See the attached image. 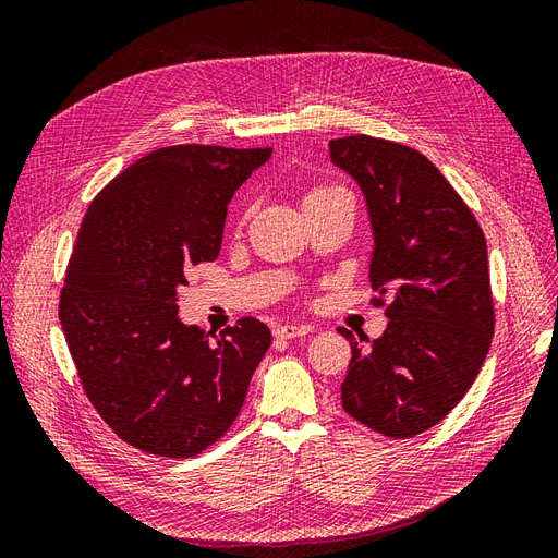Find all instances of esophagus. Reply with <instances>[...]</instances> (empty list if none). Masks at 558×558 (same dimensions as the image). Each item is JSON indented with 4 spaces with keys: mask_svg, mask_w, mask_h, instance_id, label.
<instances>
[{
    "mask_svg": "<svg viewBox=\"0 0 558 558\" xmlns=\"http://www.w3.org/2000/svg\"><path fill=\"white\" fill-rule=\"evenodd\" d=\"M312 328L305 326V324H286V326H279L275 330V337H279V340H293V337H302L307 335Z\"/></svg>",
    "mask_w": 558,
    "mask_h": 558,
    "instance_id": "obj_1",
    "label": "esophagus"
}]
</instances>
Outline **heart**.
<instances>
[{"label":"heart","mask_w":558,"mask_h":558,"mask_svg":"<svg viewBox=\"0 0 558 558\" xmlns=\"http://www.w3.org/2000/svg\"><path fill=\"white\" fill-rule=\"evenodd\" d=\"M342 189H337V185H326V183H318V185H310L307 189V193H305V197H302V205H312V202H316V199H320V197H328V195H335V193H340Z\"/></svg>","instance_id":"heart-1"}]
</instances>
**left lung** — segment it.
Here are the masks:
<instances>
[{"instance_id": "1", "label": "left lung", "mask_w": 558, "mask_h": 558, "mask_svg": "<svg viewBox=\"0 0 558 558\" xmlns=\"http://www.w3.org/2000/svg\"><path fill=\"white\" fill-rule=\"evenodd\" d=\"M330 158L365 195L373 302L388 316L369 344L340 328L351 344L342 408L363 426L408 440L461 402L492 347L486 240L463 197L418 150L353 134L330 142Z\"/></svg>"}]
</instances>
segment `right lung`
Instances as JSON below:
<instances>
[{"label": "right lung", "mask_w": 558, "mask_h": 558, "mask_svg": "<svg viewBox=\"0 0 558 558\" xmlns=\"http://www.w3.org/2000/svg\"><path fill=\"white\" fill-rule=\"evenodd\" d=\"M269 156L165 146L111 179L83 216L60 324L93 408L146 453L191 459L221 440L272 344L258 318L209 337L177 307L195 265L218 258L234 191Z\"/></svg>", "instance_id": "right-lung-1"}]
</instances>
